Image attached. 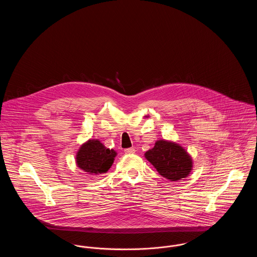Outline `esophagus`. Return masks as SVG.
<instances>
[{
    "label": "esophagus",
    "mask_w": 257,
    "mask_h": 257,
    "mask_svg": "<svg viewBox=\"0 0 257 257\" xmlns=\"http://www.w3.org/2000/svg\"><path fill=\"white\" fill-rule=\"evenodd\" d=\"M135 148L134 147H130V148H126L125 150H124V152L126 153V154H133L135 153Z\"/></svg>",
    "instance_id": "obj_1"
}]
</instances>
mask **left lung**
Masks as SVG:
<instances>
[{"instance_id":"8db88e82","label":"left lung","mask_w":257,"mask_h":257,"mask_svg":"<svg viewBox=\"0 0 257 257\" xmlns=\"http://www.w3.org/2000/svg\"><path fill=\"white\" fill-rule=\"evenodd\" d=\"M147 158L163 177L177 181L188 176L192 170V159L178 145L158 141L155 147L146 153Z\"/></svg>"}]
</instances>
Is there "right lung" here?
Wrapping results in <instances>:
<instances>
[{
    "label": "right lung",
    "mask_w": 257,
    "mask_h": 257,
    "mask_svg": "<svg viewBox=\"0 0 257 257\" xmlns=\"http://www.w3.org/2000/svg\"><path fill=\"white\" fill-rule=\"evenodd\" d=\"M116 153L104 147L97 140H90L83 145L77 154V164L83 171L98 174L108 171Z\"/></svg>",
    "instance_id": "1"
}]
</instances>
